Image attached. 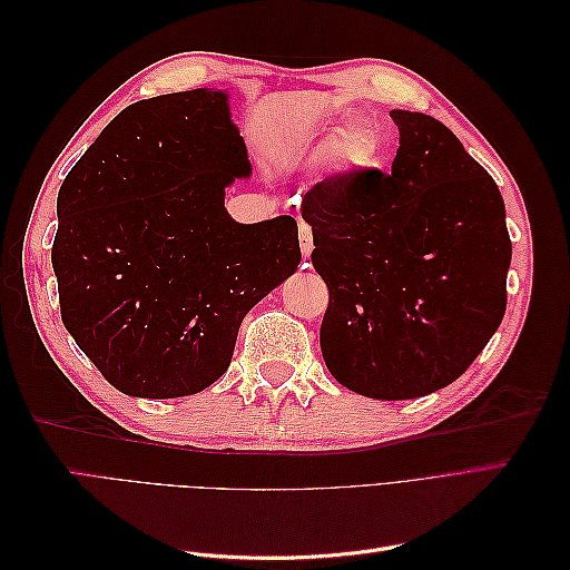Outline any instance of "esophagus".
Listing matches in <instances>:
<instances>
[{
  "instance_id": "34e87169",
  "label": "esophagus",
  "mask_w": 570,
  "mask_h": 570,
  "mask_svg": "<svg viewBox=\"0 0 570 570\" xmlns=\"http://www.w3.org/2000/svg\"><path fill=\"white\" fill-rule=\"evenodd\" d=\"M299 247H302L304 258L312 256V252H314V235H312V226H308V223H304V220H299Z\"/></svg>"
}]
</instances>
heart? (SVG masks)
Returning a JSON list of instances; mask_svg holds the SVG:
<instances>
[{
    "label": "heart",
    "mask_w": 570,
    "mask_h": 570,
    "mask_svg": "<svg viewBox=\"0 0 570 570\" xmlns=\"http://www.w3.org/2000/svg\"><path fill=\"white\" fill-rule=\"evenodd\" d=\"M383 140L368 124H347L331 135L323 147V166L333 178H354L377 166Z\"/></svg>",
    "instance_id": "obj_1"
}]
</instances>
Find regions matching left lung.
<instances>
[{
	"instance_id": "left-lung-1",
	"label": "left lung",
	"mask_w": 570,
	"mask_h": 570,
	"mask_svg": "<svg viewBox=\"0 0 570 570\" xmlns=\"http://www.w3.org/2000/svg\"><path fill=\"white\" fill-rule=\"evenodd\" d=\"M392 174L325 178L304 195L312 264L331 299L321 352L371 400L442 390L485 350L507 312L511 239L492 176L438 118L392 109Z\"/></svg>"
}]
</instances>
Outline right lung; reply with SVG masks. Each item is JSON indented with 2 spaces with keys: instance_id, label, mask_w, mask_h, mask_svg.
Returning <instances> with one entry per match:
<instances>
[{
  "instance_id": "obj_1",
  "label": "right lung",
  "mask_w": 570,
  "mask_h": 570,
  "mask_svg": "<svg viewBox=\"0 0 570 570\" xmlns=\"http://www.w3.org/2000/svg\"><path fill=\"white\" fill-rule=\"evenodd\" d=\"M249 174L228 95L209 88L130 105L68 170L51 247L61 321L116 390H206L249 308L297 271L295 218L226 212Z\"/></svg>"
}]
</instances>
